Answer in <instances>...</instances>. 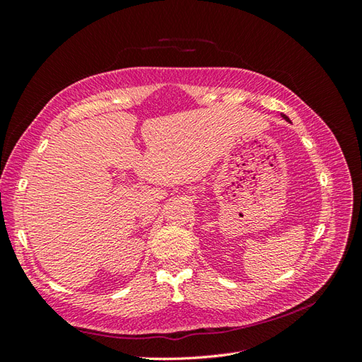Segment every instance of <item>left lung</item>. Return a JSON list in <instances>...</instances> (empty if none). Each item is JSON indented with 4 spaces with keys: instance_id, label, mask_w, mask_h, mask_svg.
Returning <instances> with one entry per match:
<instances>
[{
    "instance_id": "left-lung-1",
    "label": "left lung",
    "mask_w": 362,
    "mask_h": 362,
    "mask_svg": "<svg viewBox=\"0 0 362 362\" xmlns=\"http://www.w3.org/2000/svg\"><path fill=\"white\" fill-rule=\"evenodd\" d=\"M281 117H283L284 119H286V121H289V118H288V117H286V115H284V113H281Z\"/></svg>"
}]
</instances>
